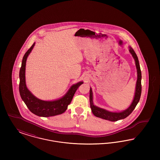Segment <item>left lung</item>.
Masks as SVG:
<instances>
[{
  "mask_svg": "<svg viewBox=\"0 0 160 160\" xmlns=\"http://www.w3.org/2000/svg\"><path fill=\"white\" fill-rule=\"evenodd\" d=\"M129 52L131 53L135 60L137 71V80L136 92H135L134 98L132 104L127 110H125V111L122 112H119V113L110 112L104 109L101 108H99V107L93 105V101H92V98H93L92 91L91 88L90 89V95H89L90 105H91L92 112L93 114H94L95 116L106 119V120L113 121V122L117 121H119L121 119H123L127 118L128 116H129L137 106V103L138 102L140 98L141 93H142V83H141L142 72H141L139 62H138V59L137 58V54H136L134 50L131 47H129Z\"/></svg>",
  "mask_w": 160,
  "mask_h": 160,
  "instance_id": "obj_1",
  "label": "left lung"
}]
</instances>
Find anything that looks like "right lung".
<instances>
[{"mask_svg": "<svg viewBox=\"0 0 160 160\" xmlns=\"http://www.w3.org/2000/svg\"><path fill=\"white\" fill-rule=\"evenodd\" d=\"M34 46L35 42L24 54L22 63V67L20 69L19 92L21 98L31 112L38 116L50 117L62 114L66 111L68 106L72 101L77 89L83 83V82H80L72 85L66 95L58 100L53 101H46L36 98L28 89L25 82L26 62L28 55L31 53Z\"/></svg>", "mask_w": 160, "mask_h": 160, "instance_id": "1", "label": "right lung"}]
</instances>
